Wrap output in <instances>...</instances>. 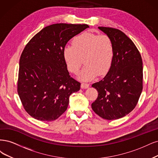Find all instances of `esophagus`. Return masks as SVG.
<instances>
[{
  "label": "esophagus",
  "instance_id": "1",
  "mask_svg": "<svg viewBox=\"0 0 158 158\" xmlns=\"http://www.w3.org/2000/svg\"><path fill=\"white\" fill-rule=\"evenodd\" d=\"M89 86V84H88V83H82L81 85V87L82 89H87Z\"/></svg>",
  "mask_w": 158,
  "mask_h": 158
}]
</instances>
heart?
Segmentation results:
<instances>
[{"label":"heart","mask_w":158,"mask_h":158,"mask_svg":"<svg viewBox=\"0 0 158 158\" xmlns=\"http://www.w3.org/2000/svg\"><path fill=\"white\" fill-rule=\"evenodd\" d=\"M64 57L69 71L73 74L78 73L84 62L79 77L91 80L110 69L114 57L112 40L107 35L83 33L73 39L72 46L64 48Z\"/></svg>","instance_id":"heart-1"}]
</instances>
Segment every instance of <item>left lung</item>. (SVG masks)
I'll return each mask as SVG.
<instances>
[{
  "label": "left lung",
  "mask_w": 158,
  "mask_h": 158,
  "mask_svg": "<svg viewBox=\"0 0 158 158\" xmlns=\"http://www.w3.org/2000/svg\"><path fill=\"white\" fill-rule=\"evenodd\" d=\"M98 29L112 40L114 57L108 73L92 85L98 94L91 106L100 118L118 119L129 114L138 103L143 88L142 57L132 40L119 29Z\"/></svg>",
  "instance_id": "8db88e82"
}]
</instances>
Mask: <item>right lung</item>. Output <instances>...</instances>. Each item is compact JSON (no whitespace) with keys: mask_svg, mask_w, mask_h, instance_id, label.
Segmentation results:
<instances>
[{"mask_svg":"<svg viewBox=\"0 0 158 158\" xmlns=\"http://www.w3.org/2000/svg\"><path fill=\"white\" fill-rule=\"evenodd\" d=\"M86 24L55 23L45 27L25 46L19 60L18 93L23 108L39 121L57 119L81 83L71 77L64 57L69 40Z\"/></svg>","mask_w":158,"mask_h":158,"instance_id":"add662e5","label":"right lung"}]
</instances>
